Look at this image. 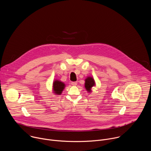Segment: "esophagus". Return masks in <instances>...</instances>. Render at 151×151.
<instances>
[{
    "instance_id": "34e87169",
    "label": "esophagus",
    "mask_w": 151,
    "mask_h": 151,
    "mask_svg": "<svg viewBox=\"0 0 151 151\" xmlns=\"http://www.w3.org/2000/svg\"><path fill=\"white\" fill-rule=\"evenodd\" d=\"M71 84L73 86H76L77 85V82H72Z\"/></svg>"
}]
</instances>
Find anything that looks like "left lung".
<instances>
[{
    "label": "left lung",
    "instance_id": "left-lung-1",
    "mask_svg": "<svg viewBox=\"0 0 151 151\" xmlns=\"http://www.w3.org/2000/svg\"><path fill=\"white\" fill-rule=\"evenodd\" d=\"M96 86V82L94 78L91 76H88L85 79V88L88 93H91V88Z\"/></svg>",
    "mask_w": 151,
    "mask_h": 151
}]
</instances>
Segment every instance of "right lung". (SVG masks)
I'll use <instances>...</instances> for the list:
<instances>
[{"mask_svg":"<svg viewBox=\"0 0 151 151\" xmlns=\"http://www.w3.org/2000/svg\"><path fill=\"white\" fill-rule=\"evenodd\" d=\"M66 85L60 80L55 79L52 83V91L55 95H61L63 90L65 88Z\"/></svg>","mask_w":151,"mask_h":151,"instance_id":"add662e5","label":"right lung"}]
</instances>
